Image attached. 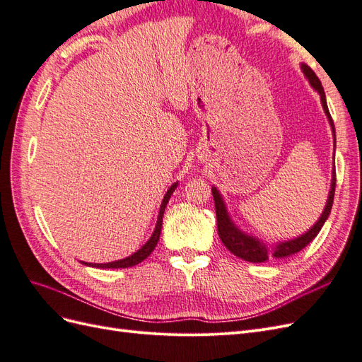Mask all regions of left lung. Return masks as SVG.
Instances as JSON below:
<instances>
[{
    "label": "left lung",
    "instance_id": "left-lung-1",
    "mask_svg": "<svg viewBox=\"0 0 362 362\" xmlns=\"http://www.w3.org/2000/svg\"><path fill=\"white\" fill-rule=\"evenodd\" d=\"M300 69H302L303 75L306 76V80H308L310 84L313 86V89L320 95L322 107H323V110L327 116V120H329V125H331V129H332L334 146H335V127H334V122H332V117L329 115V108H327V104H326V95H325V90H323V86H322L320 80L317 78V75L314 74V71L308 66V64L302 63ZM335 181L337 180H335V166H334L331 190H329V194H327L325 210H323L322 216L319 217V221H317L305 234L296 237L293 240L279 242V243L273 245V246H267L264 242H262V240L243 233L242 229H240L233 222V218L229 217V213L226 210V205H225V201L222 198L221 192H218L216 187H211L214 205H216L218 237H221L222 243L226 246V249L229 252H231V254H234L235 257L242 258L245 261H249V262H264V261L269 259V255L275 257V258H286V257H290L293 254H298L299 250H302L306 245H310L313 242V240L317 237V234L320 233V229L325 225V222L327 221V217H329L331 208H332V204H334Z\"/></svg>",
    "mask_w": 362,
    "mask_h": 362
}]
</instances>
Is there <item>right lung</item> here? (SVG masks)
I'll use <instances>...</instances> for the list:
<instances>
[{"mask_svg":"<svg viewBox=\"0 0 362 362\" xmlns=\"http://www.w3.org/2000/svg\"><path fill=\"white\" fill-rule=\"evenodd\" d=\"M178 182H175L170 185V189L168 190V193L164 194L163 198V202L160 205V211H158V217H157V225H156V229L154 233H152L151 238L148 240V242L141 246L137 252H134L133 255H129L127 258H122V259H117V261H112V262H104V264H93V262H84V266H89V267H96V269H127V267H133L136 264H139V262L144 261L145 258H148L151 255V252L156 249L158 240H160V234H161V225H163V214H164V210H166V205L170 199V194L175 192V189H177Z\"/></svg>","mask_w":362,"mask_h":362,"instance_id":"obj_1","label":"right lung"}]
</instances>
